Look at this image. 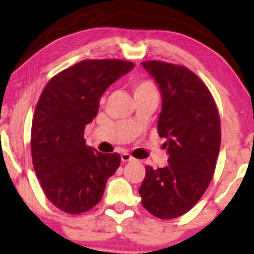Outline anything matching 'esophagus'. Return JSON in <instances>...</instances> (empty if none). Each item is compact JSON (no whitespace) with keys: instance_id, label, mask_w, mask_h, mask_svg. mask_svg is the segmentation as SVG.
Instances as JSON below:
<instances>
[{"instance_id":"esophagus-1","label":"esophagus","mask_w":254,"mask_h":254,"mask_svg":"<svg viewBox=\"0 0 254 254\" xmlns=\"http://www.w3.org/2000/svg\"><path fill=\"white\" fill-rule=\"evenodd\" d=\"M121 160H122L123 162H130L133 160V158L130 154H127V153H123L122 155H121Z\"/></svg>"}]
</instances>
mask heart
<instances>
[{
    "label": "heart",
    "mask_w": 254,
    "mask_h": 254,
    "mask_svg": "<svg viewBox=\"0 0 254 254\" xmlns=\"http://www.w3.org/2000/svg\"><path fill=\"white\" fill-rule=\"evenodd\" d=\"M134 92H142V91H155L154 86L148 81H139L134 85Z\"/></svg>",
    "instance_id": "1"
}]
</instances>
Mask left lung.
Returning <instances> with one entry per match:
<instances>
[{"instance_id":"left-lung-1","label":"left lung","mask_w":254,"mask_h":254,"mask_svg":"<svg viewBox=\"0 0 254 254\" xmlns=\"http://www.w3.org/2000/svg\"><path fill=\"white\" fill-rule=\"evenodd\" d=\"M141 65L161 92L158 132L166 138L169 163L146 167L139 194L152 215L175 219L199 201L212 181L221 144L220 117L209 90L188 67L159 61Z\"/></svg>"}]
</instances>
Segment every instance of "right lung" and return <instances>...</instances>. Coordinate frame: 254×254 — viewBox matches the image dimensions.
<instances>
[{"label":"right lung","mask_w":254,"mask_h":254,"mask_svg":"<svg viewBox=\"0 0 254 254\" xmlns=\"http://www.w3.org/2000/svg\"><path fill=\"white\" fill-rule=\"evenodd\" d=\"M133 67L121 60H84L53 77L41 93L32 122V160L46 197L63 212L94 207L120 167L121 156L87 146L84 131L105 91Z\"/></svg>","instance_id":"add662e5"}]
</instances>
